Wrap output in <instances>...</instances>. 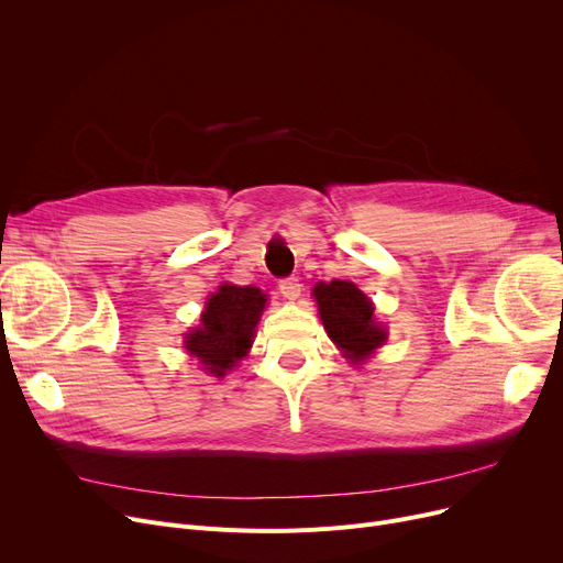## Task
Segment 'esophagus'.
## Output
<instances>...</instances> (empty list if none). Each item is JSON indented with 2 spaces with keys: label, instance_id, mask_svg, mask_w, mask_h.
<instances>
[{
  "label": "esophagus",
  "instance_id": "1",
  "mask_svg": "<svg viewBox=\"0 0 563 563\" xmlns=\"http://www.w3.org/2000/svg\"><path fill=\"white\" fill-rule=\"evenodd\" d=\"M278 289L285 299H297L301 294V283H299V278H283L278 283Z\"/></svg>",
  "mask_w": 563,
  "mask_h": 563
}]
</instances>
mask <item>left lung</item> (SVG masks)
I'll return each mask as SVG.
<instances>
[{
  "label": "left lung",
  "instance_id": "left-lung-1",
  "mask_svg": "<svg viewBox=\"0 0 563 563\" xmlns=\"http://www.w3.org/2000/svg\"><path fill=\"white\" fill-rule=\"evenodd\" d=\"M314 299L329 338L346 353L351 363H361L386 342V331L374 321V306L365 294L346 280L317 283Z\"/></svg>",
  "mask_w": 563,
  "mask_h": 563
}]
</instances>
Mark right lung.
I'll return each instance as SVG.
<instances>
[{
	"label": "right lung",
	"mask_w": 563,
	"mask_h": 563,
	"mask_svg": "<svg viewBox=\"0 0 563 563\" xmlns=\"http://www.w3.org/2000/svg\"><path fill=\"white\" fill-rule=\"evenodd\" d=\"M264 303L266 297L257 287L221 285L214 297L207 299L200 329L187 338V351L207 372L223 376L249 353Z\"/></svg>",
	"instance_id": "right-lung-1"
}]
</instances>
